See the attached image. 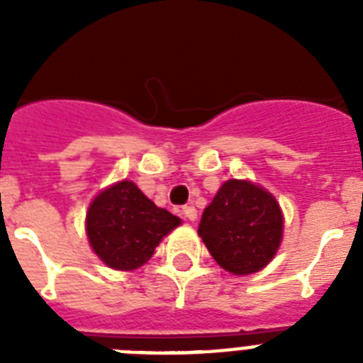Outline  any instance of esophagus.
Instances as JSON below:
<instances>
[{
    "label": "esophagus",
    "instance_id": "esophagus-1",
    "mask_svg": "<svg viewBox=\"0 0 363 363\" xmlns=\"http://www.w3.org/2000/svg\"><path fill=\"white\" fill-rule=\"evenodd\" d=\"M182 215L186 216L188 220H196V218H198V211H196L194 205H184V207H182Z\"/></svg>",
    "mask_w": 363,
    "mask_h": 363
}]
</instances>
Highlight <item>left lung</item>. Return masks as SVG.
I'll return each instance as SVG.
<instances>
[{
  "instance_id": "obj_1",
  "label": "left lung",
  "mask_w": 363,
  "mask_h": 363,
  "mask_svg": "<svg viewBox=\"0 0 363 363\" xmlns=\"http://www.w3.org/2000/svg\"><path fill=\"white\" fill-rule=\"evenodd\" d=\"M198 233L220 267L248 275L262 269L281 245V207L264 188L232 179L205 207Z\"/></svg>"
}]
</instances>
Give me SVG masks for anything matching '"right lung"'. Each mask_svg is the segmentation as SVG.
<instances>
[{
    "instance_id": "right-lung-1",
    "label": "right lung",
    "mask_w": 363,
    "mask_h": 363,
    "mask_svg": "<svg viewBox=\"0 0 363 363\" xmlns=\"http://www.w3.org/2000/svg\"><path fill=\"white\" fill-rule=\"evenodd\" d=\"M181 218L160 209L130 181L104 190L86 215V233L99 258L113 269H137Z\"/></svg>"
}]
</instances>
